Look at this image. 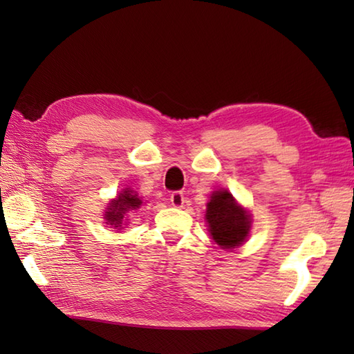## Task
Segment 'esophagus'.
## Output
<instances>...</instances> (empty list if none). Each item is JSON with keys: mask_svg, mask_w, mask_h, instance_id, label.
I'll use <instances>...</instances> for the list:
<instances>
[{"mask_svg": "<svg viewBox=\"0 0 354 354\" xmlns=\"http://www.w3.org/2000/svg\"><path fill=\"white\" fill-rule=\"evenodd\" d=\"M170 202L173 207L181 208L184 205V193L183 192H173L170 194Z\"/></svg>", "mask_w": 354, "mask_h": 354, "instance_id": "34e87169", "label": "esophagus"}]
</instances>
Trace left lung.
I'll return each instance as SVG.
<instances>
[{
  "instance_id": "8db88e82",
  "label": "left lung",
  "mask_w": 354,
  "mask_h": 354,
  "mask_svg": "<svg viewBox=\"0 0 354 354\" xmlns=\"http://www.w3.org/2000/svg\"><path fill=\"white\" fill-rule=\"evenodd\" d=\"M207 222L214 242L223 250H232L245 242L251 228L250 214L236 204L227 190H217L207 204Z\"/></svg>"
}]
</instances>
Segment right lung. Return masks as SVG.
I'll return each instance as SVG.
<instances>
[{
    "label": "right lung",
    "mask_w": 354,
    "mask_h": 354,
    "mask_svg": "<svg viewBox=\"0 0 354 354\" xmlns=\"http://www.w3.org/2000/svg\"><path fill=\"white\" fill-rule=\"evenodd\" d=\"M141 205V201L138 194H133L131 190H124L120 193V196L111 202L109 208L106 209V214H104V219H106L109 225H114V227H122V222L124 219L126 212L129 209H135Z\"/></svg>",
    "instance_id": "right-lung-1"
}]
</instances>
